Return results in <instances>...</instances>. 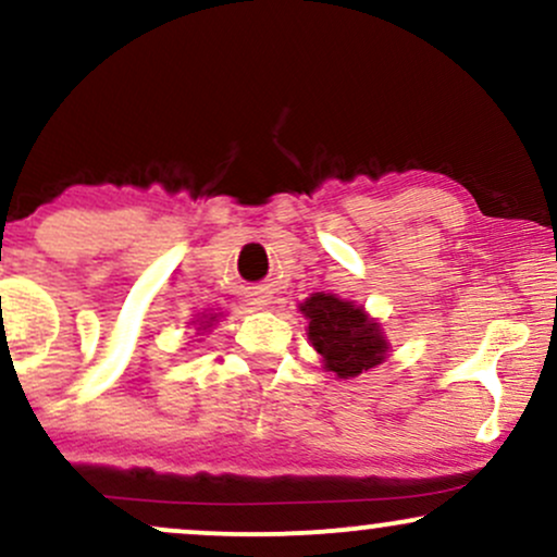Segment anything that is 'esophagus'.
Segmentation results:
<instances>
[{"label":"esophagus","instance_id":"34e87169","mask_svg":"<svg viewBox=\"0 0 557 557\" xmlns=\"http://www.w3.org/2000/svg\"><path fill=\"white\" fill-rule=\"evenodd\" d=\"M249 304H251L253 308H267V306L272 304L270 290H267V287H257V290H251V293H249Z\"/></svg>","mask_w":557,"mask_h":557}]
</instances>
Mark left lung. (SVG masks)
Here are the masks:
<instances>
[{
    "label": "left lung",
    "mask_w": 557,
    "mask_h": 557,
    "mask_svg": "<svg viewBox=\"0 0 557 557\" xmlns=\"http://www.w3.org/2000/svg\"><path fill=\"white\" fill-rule=\"evenodd\" d=\"M298 311L308 319V343L321 355V366L337 379H355L386 360L384 326L363 306L334 293H311Z\"/></svg>",
    "instance_id": "obj_1"
}]
</instances>
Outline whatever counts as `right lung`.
<instances>
[{
    "label": "right lung",
    "mask_w": 557,
    "mask_h": 557,
    "mask_svg": "<svg viewBox=\"0 0 557 557\" xmlns=\"http://www.w3.org/2000/svg\"><path fill=\"white\" fill-rule=\"evenodd\" d=\"M220 317H223V313H202V317L194 321V324H197V332H210L214 326V321H218Z\"/></svg>",
    "instance_id": "1"
}]
</instances>
